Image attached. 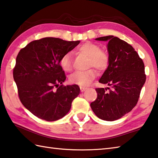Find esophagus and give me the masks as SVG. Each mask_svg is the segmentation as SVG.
<instances>
[{
  "mask_svg": "<svg viewBox=\"0 0 158 158\" xmlns=\"http://www.w3.org/2000/svg\"><path fill=\"white\" fill-rule=\"evenodd\" d=\"M80 91L81 92H84L86 89V88L84 87V86H80Z\"/></svg>",
  "mask_w": 158,
  "mask_h": 158,
  "instance_id": "34e87169",
  "label": "esophagus"
}]
</instances>
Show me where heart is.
<instances>
[{"mask_svg": "<svg viewBox=\"0 0 158 158\" xmlns=\"http://www.w3.org/2000/svg\"><path fill=\"white\" fill-rule=\"evenodd\" d=\"M80 53L89 56V67L93 66L99 71L105 70L109 64V56L108 53L100 50L98 44L87 41L78 48ZM60 65L64 71L70 72L72 69V54L71 52H66L61 56ZM97 76V72L94 69L86 71H78L71 74L69 81L73 85L86 86L91 83Z\"/></svg>", "mask_w": 158, "mask_h": 158, "instance_id": "1", "label": "heart"}]
</instances>
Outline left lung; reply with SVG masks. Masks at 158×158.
Here are the masks:
<instances>
[{"mask_svg":"<svg viewBox=\"0 0 158 158\" xmlns=\"http://www.w3.org/2000/svg\"><path fill=\"white\" fill-rule=\"evenodd\" d=\"M108 41L109 64L99 82L112 90L97 88L98 98L91 104L95 114L102 120L113 121L130 112L136 105L146 81L144 65L130 44L113 35L95 39Z\"/></svg>","mask_w":158,"mask_h":158,"instance_id":"obj_1","label":"left lung"}]
</instances>
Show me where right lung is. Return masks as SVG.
I'll use <instances>...</instances> for the list:
<instances>
[{
	"mask_svg": "<svg viewBox=\"0 0 158 158\" xmlns=\"http://www.w3.org/2000/svg\"><path fill=\"white\" fill-rule=\"evenodd\" d=\"M80 41L45 37L31 41L16 57L14 79L22 104L37 117L54 121L68 113L79 95L76 85L63 86L66 76L59 61Z\"/></svg>",
	"mask_w": 158,
	"mask_h": 158,
	"instance_id": "1",
	"label": "right lung"
}]
</instances>
